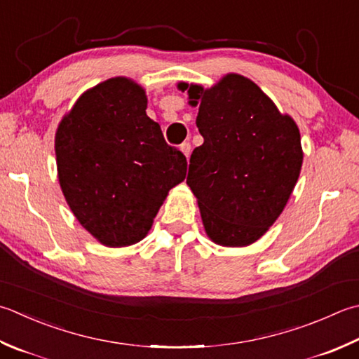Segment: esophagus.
I'll return each mask as SVG.
<instances>
[{
	"label": "esophagus",
	"instance_id": "1",
	"mask_svg": "<svg viewBox=\"0 0 359 359\" xmlns=\"http://www.w3.org/2000/svg\"><path fill=\"white\" fill-rule=\"evenodd\" d=\"M180 151L185 154V157L188 158L189 157V154H191V143L189 142H184L180 144Z\"/></svg>",
	"mask_w": 359,
	"mask_h": 359
}]
</instances>
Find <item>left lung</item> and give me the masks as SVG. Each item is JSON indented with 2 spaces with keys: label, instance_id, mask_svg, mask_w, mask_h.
Listing matches in <instances>:
<instances>
[{
  "label": "left lung",
  "instance_id": "left-lung-1",
  "mask_svg": "<svg viewBox=\"0 0 359 359\" xmlns=\"http://www.w3.org/2000/svg\"><path fill=\"white\" fill-rule=\"evenodd\" d=\"M199 105L196 126L203 144L189 158L187 184L207 235L238 248L257 241L280 213L299 179L300 133L258 86L227 74L210 90L179 83Z\"/></svg>",
  "mask_w": 359,
  "mask_h": 359
}]
</instances>
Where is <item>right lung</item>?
<instances>
[{
    "instance_id": "add662e5",
    "label": "right lung",
    "mask_w": 359,
    "mask_h": 359,
    "mask_svg": "<svg viewBox=\"0 0 359 359\" xmlns=\"http://www.w3.org/2000/svg\"><path fill=\"white\" fill-rule=\"evenodd\" d=\"M144 90L115 77L86 91L55 133L59 182L69 208L97 241L135 244L149 231L187 157L146 115Z\"/></svg>"
}]
</instances>
